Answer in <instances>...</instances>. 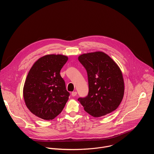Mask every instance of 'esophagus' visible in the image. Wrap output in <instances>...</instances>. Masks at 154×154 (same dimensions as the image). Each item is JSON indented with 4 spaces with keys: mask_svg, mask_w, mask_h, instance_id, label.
<instances>
[{
    "mask_svg": "<svg viewBox=\"0 0 154 154\" xmlns=\"http://www.w3.org/2000/svg\"><path fill=\"white\" fill-rule=\"evenodd\" d=\"M77 93L76 91H73V92L71 93V95H72L73 97H74V96H75L77 95Z\"/></svg>",
    "mask_w": 154,
    "mask_h": 154,
    "instance_id": "obj_1",
    "label": "esophagus"
}]
</instances>
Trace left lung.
Instances as JSON below:
<instances>
[{
	"label": "left lung",
	"mask_w": 154,
	"mask_h": 154,
	"mask_svg": "<svg viewBox=\"0 0 154 154\" xmlns=\"http://www.w3.org/2000/svg\"><path fill=\"white\" fill-rule=\"evenodd\" d=\"M86 69L89 92L78 100L93 117H100L115 111L124 93V82L118 64L102 52L84 54L78 58Z\"/></svg>",
	"instance_id": "left-lung-1"
}]
</instances>
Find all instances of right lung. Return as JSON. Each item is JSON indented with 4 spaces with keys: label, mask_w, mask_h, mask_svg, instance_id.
I'll list each match as a JSON object with an SVG mask.
<instances>
[{
    "label": "right lung",
    "mask_w": 154,
    "mask_h": 154,
    "mask_svg": "<svg viewBox=\"0 0 154 154\" xmlns=\"http://www.w3.org/2000/svg\"><path fill=\"white\" fill-rule=\"evenodd\" d=\"M68 60L63 55H46L39 58L28 73L23 89L24 101L29 110L42 119H54L69 99L70 94L60 74Z\"/></svg>",
    "instance_id": "1"
}]
</instances>
